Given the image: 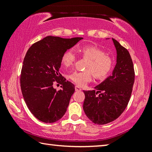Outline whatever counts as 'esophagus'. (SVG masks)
<instances>
[{"mask_svg":"<svg viewBox=\"0 0 152 152\" xmlns=\"http://www.w3.org/2000/svg\"><path fill=\"white\" fill-rule=\"evenodd\" d=\"M75 91H82V89H81V88L80 86H75Z\"/></svg>","mask_w":152,"mask_h":152,"instance_id":"obj_1","label":"esophagus"}]
</instances>
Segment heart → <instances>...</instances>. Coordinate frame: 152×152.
Segmentation results:
<instances>
[{"instance_id":"1","label":"heart","mask_w":152,"mask_h":152,"mask_svg":"<svg viewBox=\"0 0 152 152\" xmlns=\"http://www.w3.org/2000/svg\"><path fill=\"white\" fill-rule=\"evenodd\" d=\"M80 55L88 59L87 72H74L70 75L72 81L79 86H84L92 78V72L95 78L102 80L106 78L113 70L114 60L111 56L106 54L105 51L97 46L84 45L78 48ZM76 60V56L72 50L66 51L61 56V64L66 68L72 66ZM92 72L91 73V72Z\"/></svg>"}]
</instances>
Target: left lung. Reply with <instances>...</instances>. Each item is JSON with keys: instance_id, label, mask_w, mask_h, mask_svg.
<instances>
[{"instance_id": "8db88e82", "label": "left lung", "mask_w": 152, "mask_h": 152, "mask_svg": "<svg viewBox=\"0 0 152 152\" xmlns=\"http://www.w3.org/2000/svg\"><path fill=\"white\" fill-rule=\"evenodd\" d=\"M117 50V64L111 76L93 91H84V111L97 125H104L117 119L127 107L135 80L132 59L127 49L112 39Z\"/></svg>"}]
</instances>
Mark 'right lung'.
I'll list each match as a JSON object with an SVG mask.
<instances>
[{"label":"right lung","instance_id":"1","mask_svg":"<svg viewBox=\"0 0 152 152\" xmlns=\"http://www.w3.org/2000/svg\"><path fill=\"white\" fill-rule=\"evenodd\" d=\"M82 37L47 36L27 51L20 73V88L28 109L37 119L53 123L66 112L75 86L60 73L61 56ZM55 83L62 84L56 91Z\"/></svg>","mask_w":152,"mask_h":152}]
</instances>
